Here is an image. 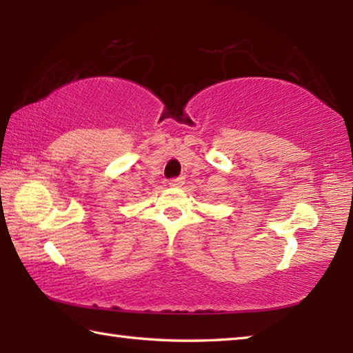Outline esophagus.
I'll use <instances>...</instances> for the list:
<instances>
[{
	"label": "esophagus",
	"instance_id": "esophagus-1",
	"mask_svg": "<svg viewBox=\"0 0 353 353\" xmlns=\"http://www.w3.org/2000/svg\"><path fill=\"white\" fill-rule=\"evenodd\" d=\"M185 183V177H174V179H171V181L168 182V185L170 187H182V185Z\"/></svg>",
	"mask_w": 353,
	"mask_h": 353
}]
</instances>
